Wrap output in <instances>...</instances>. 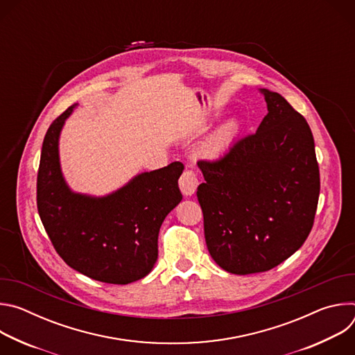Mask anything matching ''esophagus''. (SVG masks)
<instances>
[{
	"label": "esophagus",
	"mask_w": 355,
	"mask_h": 355,
	"mask_svg": "<svg viewBox=\"0 0 355 355\" xmlns=\"http://www.w3.org/2000/svg\"><path fill=\"white\" fill-rule=\"evenodd\" d=\"M198 177L193 171L191 170H187L182 173V175L180 177L178 180V185H180V189L181 192L185 195V196H191L192 193H195L196 188H198Z\"/></svg>",
	"instance_id": "34e87169"
}]
</instances>
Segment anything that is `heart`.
Masks as SVG:
<instances>
[{"label": "heart", "mask_w": 355, "mask_h": 355, "mask_svg": "<svg viewBox=\"0 0 355 355\" xmlns=\"http://www.w3.org/2000/svg\"><path fill=\"white\" fill-rule=\"evenodd\" d=\"M239 130V122L232 119L226 122L222 128H219L216 132H214L204 143L200 146V155L204 157L212 159L219 156L222 151L226 148V146L230 143L233 136Z\"/></svg>", "instance_id": "heart-1"}]
</instances>
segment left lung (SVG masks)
I'll list each match as a JSON object with an SVG mask.
<instances>
[{"instance_id":"obj_1","label":"left lung","mask_w":355,"mask_h":355,"mask_svg":"<svg viewBox=\"0 0 355 355\" xmlns=\"http://www.w3.org/2000/svg\"><path fill=\"white\" fill-rule=\"evenodd\" d=\"M268 114L216 162H198L205 182L196 196L205 240L227 272L268 271L308 239L320 177L312 130L278 92L260 88Z\"/></svg>"}]
</instances>
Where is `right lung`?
Returning <instances> with one entry per match:
<instances>
[{
	"label": "right lung",
	"mask_w": 355,
	"mask_h": 355,
	"mask_svg": "<svg viewBox=\"0 0 355 355\" xmlns=\"http://www.w3.org/2000/svg\"><path fill=\"white\" fill-rule=\"evenodd\" d=\"M77 104L49 126L37 171V211L59 256L101 282L126 285L144 278L159 256V232L180 204V162L140 173L105 196L74 192L59 157V139Z\"/></svg>",
	"instance_id": "add662e5"
}]
</instances>
